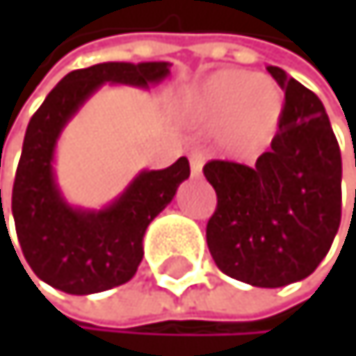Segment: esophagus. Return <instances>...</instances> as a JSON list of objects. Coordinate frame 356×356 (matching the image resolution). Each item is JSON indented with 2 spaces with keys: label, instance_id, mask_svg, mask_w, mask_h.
Listing matches in <instances>:
<instances>
[{
  "label": "esophagus",
  "instance_id": "1",
  "mask_svg": "<svg viewBox=\"0 0 356 356\" xmlns=\"http://www.w3.org/2000/svg\"><path fill=\"white\" fill-rule=\"evenodd\" d=\"M202 162H204V158H202L200 154H190V175H192V177H200V172H202Z\"/></svg>",
  "mask_w": 356,
  "mask_h": 356
}]
</instances>
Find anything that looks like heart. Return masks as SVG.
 I'll use <instances>...</instances> for the list:
<instances>
[{"mask_svg":"<svg viewBox=\"0 0 356 356\" xmlns=\"http://www.w3.org/2000/svg\"><path fill=\"white\" fill-rule=\"evenodd\" d=\"M186 111L196 126L218 128L220 143L230 152L252 154L273 138L284 95L269 76L220 70L190 91Z\"/></svg>","mask_w":356,"mask_h":356,"instance_id":"heart-1","label":"heart"}]
</instances>
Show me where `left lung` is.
Returning a JSON list of instances; mask_svg holds the SVG:
<instances>
[{"label": "left lung", "mask_w": 356, "mask_h": 356, "mask_svg": "<svg viewBox=\"0 0 356 356\" xmlns=\"http://www.w3.org/2000/svg\"><path fill=\"white\" fill-rule=\"evenodd\" d=\"M284 89L271 149L254 166L211 160L202 172L218 194L207 245L222 273L280 289L314 273L341 220V154L318 95L282 67Z\"/></svg>", "instance_id": "1"}]
</instances>
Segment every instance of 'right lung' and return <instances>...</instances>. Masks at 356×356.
Returning <instances> with one entry per match:
<instances>
[{"instance_id": "obj_1", "label": "right lung", "mask_w": 356, "mask_h": 356, "mask_svg": "<svg viewBox=\"0 0 356 356\" xmlns=\"http://www.w3.org/2000/svg\"><path fill=\"white\" fill-rule=\"evenodd\" d=\"M168 67L166 61H108L74 70L55 85L29 119L12 188V216L25 261L53 289L91 295L130 282L143 261L147 226L190 177L188 158L164 170H143L100 211L70 207L55 184L57 138L89 95L104 83L145 89L164 81Z\"/></svg>"}]
</instances>
